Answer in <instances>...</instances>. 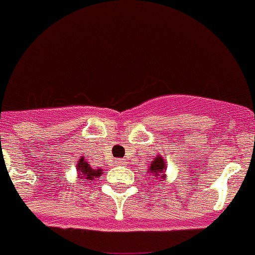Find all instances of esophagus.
Listing matches in <instances>:
<instances>
[{"label": "esophagus", "instance_id": "obj_1", "mask_svg": "<svg viewBox=\"0 0 255 255\" xmlns=\"http://www.w3.org/2000/svg\"><path fill=\"white\" fill-rule=\"evenodd\" d=\"M126 162L124 159H116V164L117 166H121V164H125Z\"/></svg>", "mask_w": 255, "mask_h": 255}]
</instances>
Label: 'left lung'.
<instances>
[{
	"label": "left lung",
	"instance_id": "left-lung-1",
	"mask_svg": "<svg viewBox=\"0 0 255 255\" xmlns=\"http://www.w3.org/2000/svg\"><path fill=\"white\" fill-rule=\"evenodd\" d=\"M164 163L166 162H164V159L162 158L161 155L155 157L154 161H152L148 171L154 176V179H164L166 177V173H164L166 172V164Z\"/></svg>",
	"mask_w": 255,
	"mask_h": 255
}]
</instances>
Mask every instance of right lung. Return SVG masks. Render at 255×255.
Instances as JSON below:
<instances>
[{"label": "right lung", "mask_w": 255, "mask_h": 255, "mask_svg": "<svg viewBox=\"0 0 255 255\" xmlns=\"http://www.w3.org/2000/svg\"><path fill=\"white\" fill-rule=\"evenodd\" d=\"M76 171H78V176L85 180H94L102 175V168H92L91 164L88 163L84 159V157H80L76 163Z\"/></svg>", "instance_id": "add662e5"}]
</instances>
